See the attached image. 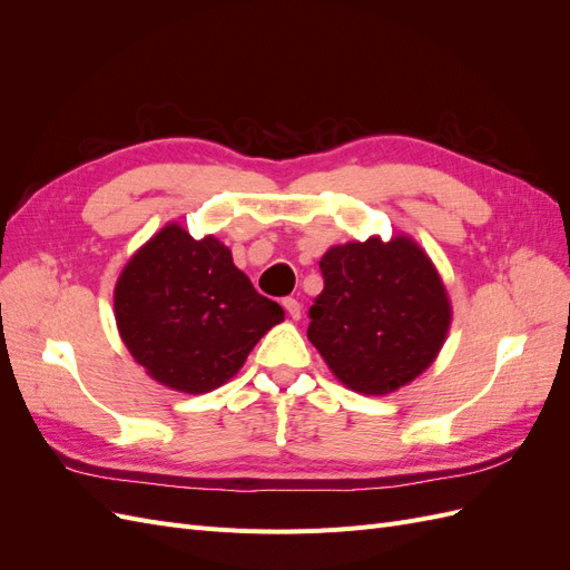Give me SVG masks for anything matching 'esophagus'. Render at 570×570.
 <instances>
[{"label": "esophagus", "instance_id": "1", "mask_svg": "<svg viewBox=\"0 0 570 570\" xmlns=\"http://www.w3.org/2000/svg\"><path fill=\"white\" fill-rule=\"evenodd\" d=\"M283 306H285V312L289 314V318H292V321H297V318L302 316V304H299L295 297H287V299H283Z\"/></svg>", "mask_w": 570, "mask_h": 570}]
</instances>
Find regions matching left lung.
Returning a JSON list of instances; mask_svg holds the SVG:
<instances>
[{
	"mask_svg": "<svg viewBox=\"0 0 570 570\" xmlns=\"http://www.w3.org/2000/svg\"><path fill=\"white\" fill-rule=\"evenodd\" d=\"M308 340L342 385L387 394L433 364L452 323L444 283L406 235L331 247Z\"/></svg>",
	"mask_w": 570,
	"mask_h": 570,
	"instance_id": "8db88e82",
	"label": "left lung"
}]
</instances>
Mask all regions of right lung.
<instances>
[{"label": "right lung", "mask_w": 570, "mask_h": 570, "mask_svg": "<svg viewBox=\"0 0 570 570\" xmlns=\"http://www.w3.org/2000/svg\"><path fill=\"white\" fill-rule=\"evenodd\" d=\"M120 340L154 381L187 394L228 383L254 344L285 318L258 295L214 235L168 223L120 271L114 289Z\"/></svg>", "instance_id": "obj_1"}]
</instances>
